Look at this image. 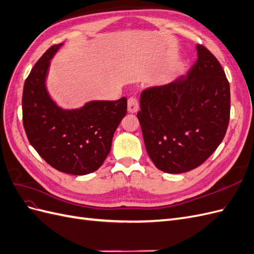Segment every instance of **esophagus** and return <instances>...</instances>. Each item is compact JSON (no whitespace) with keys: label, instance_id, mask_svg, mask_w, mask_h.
Instances as JSON below:
<instances>
[{"label":"esophagus","instance_id":"obj_1","mask_svg":"<svg viewBox=\"0 0 254 254\" xmlns=\"http://www.w3.org/2000/svg\"><path fill=\"white\" fill-rule=\"evenodd\" d=\"M128 111L130 113H135L137 110H139V101L135 97H130L128 99Z\"/></svg>","mask_w":254,"mask_h":254}]
</instances>
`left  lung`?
<instances>
[{
    "label": "left lung",
    "mask_w": 254,
    "mask_h": 254,
    "mask_svg": "<svg viewBox=\"0 0 254 254\" xmlns=\"http://www.w3.org/2000/svg\"><path fill=\"white\" fill-rule=\"evenodd\" d=\"M187 75L142 92L137 112L146 150L168 174L201 165L226 135L230 84L217 58L201 44Z\"/></svg>",
    "instance_id": "1"
}]
</instances>
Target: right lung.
<instances>
[{
    "instance_id": "right-lung-1",
    "label": "right lung",
    "mask_w": 254,
    "mask_h": 254,
    "mask_svg": "<svg viewBox=\"0 0 254 254\" xmlns=\"http://www.w3.org/2000/svg\"><path fill=\"white\" fill-rule=\"evenodd\" d=\"M60 47L45 52L24 82L23 125L30 145L48 164L63 173L87 175L108 156L113 134L126 115L127 99L94 101L75 110L59 108L45 89V77Z\"/></svg>"
}]
</instances>
